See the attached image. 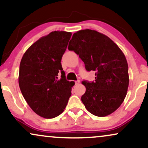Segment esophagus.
Here are the masks:
<instances>
[{
    "label": "esophagus",
    "mask_w": 148,
    "mask_h": 148,
    "mask_svg": "<svg viewBox=\"0 0 148 148\" xmlns=\"http://www.w3.org/2000/svg\"><path fill=\"white\" fill-rule=\"evenodd\" d=\"M80 83V80H76L75 81V84L76 85H78V84Z\"/></svg>",
    "instance_id": "1"
}]
</instances>
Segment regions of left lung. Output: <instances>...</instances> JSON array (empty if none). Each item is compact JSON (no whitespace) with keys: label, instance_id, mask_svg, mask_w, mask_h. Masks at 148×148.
I'll use <instances>...</instances> for the list:
<instances>
[{"label":"left lung","instance_id":"obj_1","mask_svg":"<svg viewBox=\"0 0 148 148\" xmlns=\"http://www.w3.org/2000/svg\"><path fill=\"white\" fill-rule=\"evenodd\" d=\"M68 49L79 55L87 71H95L94 82L83 80L81 100L89 113L105 117L124 102L129 85L126 57L106 35L90 29L74 33Z\"/></svg>","mask_w":148,"mask_h":148}]
</instances>
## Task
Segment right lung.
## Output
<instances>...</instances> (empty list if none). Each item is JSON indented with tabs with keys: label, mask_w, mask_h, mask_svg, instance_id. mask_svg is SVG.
<instances>
[{
	"label": "right lung",
	"mask_w": 148,
	"mask_h": 148,
	"mask_svg": "<svg viewBox=\"0 0 148 148\" xmlns=\"http://www.w3.org/2000/svg\"><path fill=\"white\" fill-rule=\"evenodd\" d=\"M71 36L70 32L52 31L31 45L20 61L18 83L22 96L44 118L63 113L75 84L66 80L61 63Z\"/></svg>",
	"instance_id": "1"
}]
</instances>
